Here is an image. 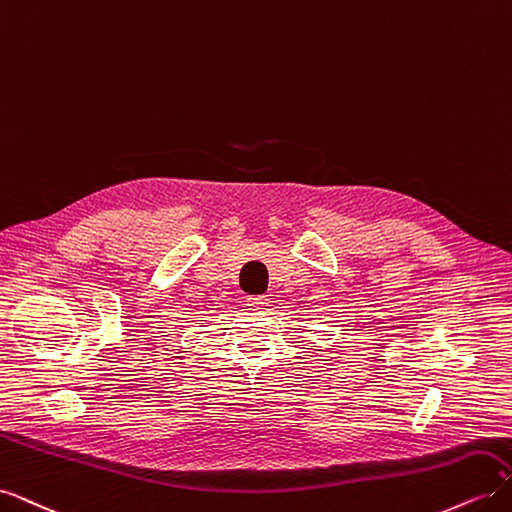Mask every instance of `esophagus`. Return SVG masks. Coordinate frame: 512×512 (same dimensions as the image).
Listing matches in <instances>:
<instances>
[{
	"label": "esophagus",
	"mask_w": 512,
	"mask_h": 512,
	"mask_svg": "<svg viewBox=\"0 0 512 512\" xmlns=\"http://www.w3.org/2000/svg\"><path fill=\"white\" fill-rule=\"evenodd\" d=\"M267 303V297L265 294H256V297H247V305H252L256 309H262V305Z\"/></svg>",
	"instance_id": "1"
}]
</instances>
